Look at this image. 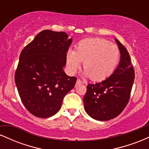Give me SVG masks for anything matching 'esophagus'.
I'll use <instances>...</instances> for the list:
<instances>
[{
    "label": "esophagus",
    "mask_w": 149,
    "mask_h": 149,
    "mask_svg": "<svg viewBox=\"0 0 149 149\" xmlns=\"http://www.w3.org/2000/svg\"><path fill=\"white\" fill-rule=\"evenodd\" d=\"M82 83H83V82H82L80 79H78L76 80V85H79L80 84H82Z\"/></svg>",
    "instance_id": "esophagus-1"
}]
</instances>
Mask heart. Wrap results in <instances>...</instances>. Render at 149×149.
<instances>
[{"mask_svg":"<svg viewBox=\"0 0 149 149\" xmlns=\"http://www.w3.org/2000/svg\"><path fill=\"white\" fill-rule=\"evenodd\" d=\"M120 52L118 46L103 38H86L78 42L76 51L69 49L66 55L68 71L75 73L84 61L83 76L94 81L107 79L118 64Z\"/></svg>","mask_w":149,"mask_h":149,"instance_id":"heart-1","label":"heart"}]
</instances>
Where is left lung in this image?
<instances>
[{
    "mask_svg": "<svg viewBox=\"0 0 149 149\" xmlns=\"http://www.w3.org/2000/svg\"><path fill=\"white\" fill-rule=\"evenodd\" d=\"M120 59L114 72L100 83L87 86L83 102L87 113L93 119L106 121L114 118L126 107L134 79V71L127 49L115 39Z\"/></svg>",
    "mask_w": 149,
    "mask_h": 149,
    "instance_id": "left-lung-1",
    "label": "left lung"
}]
</instances>
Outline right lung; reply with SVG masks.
<instances>
[{"label":"right lung","instance_id":"add662e5","mask_svg":"<svg viewBox=\"0 0 149 149\" xmlns=\"http://www.w3.org/2000/svg\"><path fill=\"white\" fill-rule=\"evenodd\" d=\"M65 32L44 30L22 49L15 76L19 95L26 109L38 118L59 111L65 95L77 78L64 71L72 38Z\"/></svg>","mask_w":149,"mask_h":149}]
</instances>
